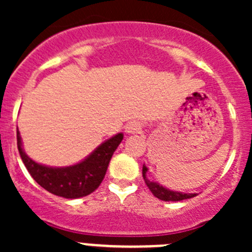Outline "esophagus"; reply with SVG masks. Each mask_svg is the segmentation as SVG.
I'll list each match as a JSON object with an SVG mask.
<instances>
[{
    "label": "esophagus",
    "instance_id": "1",
    "mask_svg": "<svg viewBox=\"0 0 252 252\" xmlns=\"http://www.w3.org/2000/svg\"><path fill=\"white\" fill-rule=\"evenodd\" d=\"M140 130H141V126L140 123H138V122H129V123L126 126V133L128 134L139 133Z\"/></svg>",
    "mask_w": 252,
    "mask_h": 252
}]
</instances>
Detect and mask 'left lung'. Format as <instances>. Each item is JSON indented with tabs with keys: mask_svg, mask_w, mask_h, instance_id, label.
Wrapping results in <instances>:
<instances>
[{
	"mask_svg": "<svg viewBox=\"0 0 252 252\" xmlns=\"http://www.w3.org/2000/svg\"><path fill=\"white\" fill-rule=\"evenodd\" d=\"M146 172L147 167L142 166V177H144L145 183H146L147 188L151 190L152 194L157 197V199L162 200V201H182L185 199H191V197L196 196V194H185V192H179V191H173V190H169L167 188L162 187L159 183L151 182L146 178Z\"/></svg>",
	"mask_w": 252,
	"mask_h": 252,
	"instance_id": "obj_1",
	"label": "left lung"
}]
</instances>
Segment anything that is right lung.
Wrapping results in <instances>:
<instances>
[{"label": "right lung", "instance_id": "add662e5", "mask_svg": "<svg viewBox=\"0 0 252 252\" xmlns=\"http://www.w3.org/2000/svg\"><path fill=\"white\" fill-rule=\"evenodd\" d=\"M123 140V134L106 140L85 159L68 167H48L32 161L24 152L17 126V145L28 172L35 182L48 192L65 199H78L95 191L107 172L112 155Z\"/></svg>", "mask_w": 252, "mask_h": 252}]
</instances>
